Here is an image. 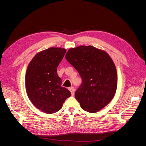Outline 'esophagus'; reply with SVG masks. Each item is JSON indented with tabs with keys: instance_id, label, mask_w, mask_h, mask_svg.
Returning a JSON list of instances; mask_svg holds the SVG:
<instances>
[{
	"instance_id": "34e87169",
	"label": "esophagus",
	"mask_w": 146,
	"mask_h": 146,
	"mask_svg": "<svg viewBox=\"0 0 146 146\" xmlns=\"http://www.w3.org/2000/svg\"><path fill=\"white\" fill-rule=\"evenodd\" d=\"M69 91H70V92H71L72 96H74V91H75L74 88V87H70V88H69Z\"/></svg>"
}]
</instances>
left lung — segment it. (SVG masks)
<instances>
[{"instance_id":"left-lung-1","label":"left lung","mask_w":146,"mask_h":146,"mask_svg":"<svg viewBox=\"0 0 146 146\" xmlns=\"http://www.w3.org/2000/svg\"><path fill=\"white\" fill-rule=\"evenodd\" d=\"M66 59L82 78L75 98L83 110L96 113L111 102L117 77L115 65L107 52L91 46H80L69 49Z\"/></svg>"}]
</instances>
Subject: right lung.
I'll list each match as a JSON object with an SVG mask.
<instances>
[{"instance_id": "1", "label": "right lung", "mask_w": 146, "mask_h": 146, "mask_svg": "<svg viewBox=\"0 0 146 146\" xmlns=\"http://www.w3.org/2000/svg\"><path fill=\"white\" fill-rule=\"evenodd\" d=\"M66 52L64 48H48L38 53L28 66L25 76L27 95L35 107L46 113L58 111L71 96L61 86L62 81L56 72Z\"/></svg>"}]
</instances>
